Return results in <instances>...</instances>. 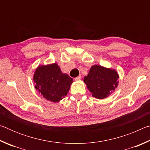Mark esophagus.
<instances>
[{
  "label": "esophagus",
  "instance_id": "obj_1",
  "mask_svg": "<svg viewBox=\"0 0 150 150\" xmlns=\"http://www.w3.org/2000/svg\"><path fill=\"white\" fill-rule=\"evenodd\" d=\"M81 75H79V76H78V77H75V81H79L80 79H81Z\"/></svg>",
  "mask_w": 150,
  "mask_h": 150
}]
</instances>
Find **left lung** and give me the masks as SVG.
<instances>
[{
  "mask_svg": "<svg viewBox=\"0 0 150 150\" xmlns=\"http://www.w3.org/2000/svg\"><path fill=\"white\" fill-rule=\"evenodd\" d=\"M118 78V73L115 69L94 65L88 75L83 78V81L93 97L104 99L117 88Z\"/></svg>",
  "mask_w": 150,
  "mask_h": 150,
  "instance_id": "obj_1",
  "label": "left lung"
}]
</instances>
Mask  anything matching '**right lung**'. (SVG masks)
Instances as JSON below:
<instances>
[{
  "instance_id": "right-lung-1",
  "label": "right lung",
  "mask_w": 150,
  "mask_h": 150,
  "mask_svg": "<svg viewBox=\"0 0 150 150\" xmlns=\"http://www.w3.org/2000/svg\"><path fill=\"white\" fill-rule=\"evenodd\" d=\"M33 80L35 88L45 99L59 103L69 92L73 82L67 73H63L57 63L38 65Z\"/></svg>"
}]
</instances>
